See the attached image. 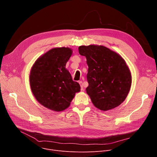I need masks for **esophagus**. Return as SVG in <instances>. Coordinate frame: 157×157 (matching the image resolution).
Masks as SVG:
<instances>
[{
    "mask_svg": "<svg viewBox=\"0 0 157 157\" xmlns=\"http://www.w3.org/2000/svg\"><path fill=\"white\" fill-rule=\"evenodd\" d=\"M79 84L81 86V91H84V88H83V81H79Z\"/></svg>",
    "mask_w": 157,
    "mask_h": 157,
    "instance_id": "obj_1",
    "label": "esophagus"
}]
</instances>
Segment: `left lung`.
I'll list each match as a JSON object with an SVG mask.
<instances>
[{"mask_svg":"<svg viewBox=\"0 0 157 157\" xmlns=\"http://www.w3.org/2000/svg\"><path fill=\"white\" fill-rule=\"evenodd\" d=\"M88 66L86 88L94 105L102 111L112 109L125 100L130 91L132 76L124 59L103 46H81Z\"/></svg>","mask_w":157,"mask_h":157,"instance_id":"1","label":"left lung"}]
</instances>
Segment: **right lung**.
<instances>
[{"instance_id": "right-lung-1", "label": "right lung", "mask_w": 157, "mask_h": 157, "mask_svg": "<svg viewBox=\"0 0 157 157\" xmlns=\"http://www.w3.org/2000/svg\"><path fill=\"white\" fill-rule=\"evenodd\" d=\"M69 48H55L40 56L30 73V85L36 100L45 108L62 111L67 109L76 92L78 83L74 81L66 69V63L72 55Z\"/></svg>"}]
</instances>
